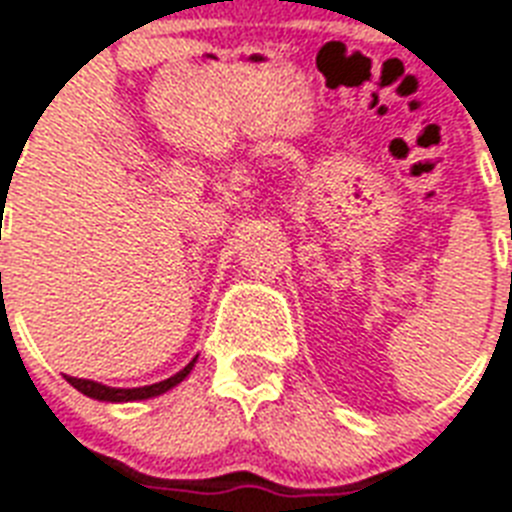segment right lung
<instances>
[{
  "mask_svg": "<svg viewBox=\"0 0 512 512\" xmlns=\"http://www.w3.org/2000/svg\"><path fill=\"white\" fill-rule=\"evenodd\" d=\"M199 358V356H196ZM196 358H193L191 364L183 366L180 372L172 374V377H167V380L162 382H154V385H143V388H111V385H103V382H95V380H82V377H68L66 380L74 385L79 393H84V396L95 398V401H108V404H127V401H146V398H154V396H162V393H167V390H172L175 385H180V382L191 374L193 364H196Z\"/></svg>",
  "mask_w": 512,
  "mask_h": 512,
  "instance_id": "obj_1",
  "label": "right lung"
}]
</instances>
